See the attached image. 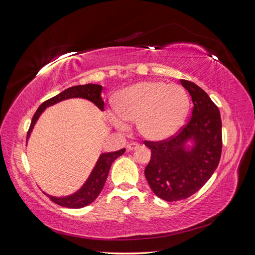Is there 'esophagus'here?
<instances>
[{
  "mask_svg": "<svg viewBox=\"0 0 255 255\" xmlns=\"http://www.w3.org/2000/svg\"><path fill=\"white\" fill-rule=\"evenodd\" d=\"M138 148H139V144L135 143V142L128 143V144L127 145V150H128V151H133V150H136V149H138Z\"/></svg>",
  "mask_w": 255,
  "mask_h": 255,
  "instance_id": "1",
  "label": "esophagus"
}]
</instances>
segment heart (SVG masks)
I'll return each mask as SVG.
<instances>
[{"label":"heart","instance_id":"heart-1","mask_svg":"<svg viewBox=\"0 0 255 255\" xmlns=\"http://www.w3.org/2000/svg\"><path fill=\"white\" fill-rule=\"evenodd\" d=\"M189 107V97L180 85L146 81L121 91L110 119L119 129H127L130 122L137 121L138 132L145 140L161 142L179 133Z\"/></svg>","mask_w":255,"mask_h":255}]
</instances>
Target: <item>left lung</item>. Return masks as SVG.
Returning <instances> with one entry per match:
<instances>
[{
    "mask_svg": "<svg viewBox=\"0 0 255 255\" xmlns=\"http://www.w3.org/2000/svg\"><path fill=\"white\" fill-rule=\"evenodd\" d=\"M194 109L188 125L165 142H149L151 159L145 179L158 198L180 201L194 195L218 167L221 149V118L218 107L195 83L181 80Z\"/></svg>",
    "mask_w": 255,
    "mask_h": 255,
    "instance_id": "left-lung-1",
    "label": "left lung"
}]
</instances>
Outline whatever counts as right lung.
<instances>
[{"mask_svg":"<svg viewBox=\"0 0 255 255\" xmlns=\"http://www.w3.org/2000/svg\"><path fill=\"white\" fill-rule=\"evenodd\" d=\"M102 89L103 87L101 85L97 84H86V85H79V86L69 87L66 90L61 91L57 96L51 98L48 101L43 102L38 110L36 111L34 117L32 119V123L27 133L26 141L29 139V136L32 134L36 122L39 119L41 114L47 110V107L52 105H55L61 101H65L68 99H85L88 100L91 103H94L100 111H104V101L102 100ZM126 152V149H121L116 152L110 153H102L99 156L97 163L92 169L88 179L86 180L82 187L76 190L74 194L65 196V197H54L51 196L47 192L43 191L44 195H47L54 203H56L60 206L69 207V208H81L84 206H87L88 204L92 203L100 195V192L103 189L105 181L109 175L110 169L115 159H117L121 156L123 153Z\"/></svg>","mask_w":255,"mask_h":255,"instance_id":"obj_1","label":"right lung"}]
</instances>
